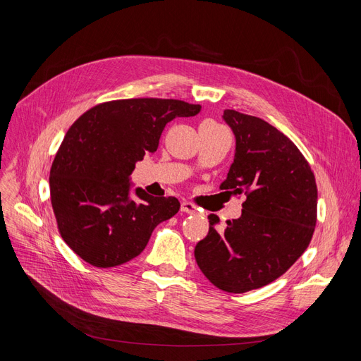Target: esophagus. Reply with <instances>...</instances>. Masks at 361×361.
<instances>
[{"instance_id":"34e87169","label":"esophagus","mask_w":361,"mask_h":361,"mask_svg":"<svg viewBox=\"0 0 361 361\" xmlns=\"http://www.w3.org/2000/svg\"><path fill=\"white\" fill-rule=\"evenodd\" d=\"M180 209H182L183 213H188V214L197 213V207H195V205H194L192 202H190V201H183L182 205H180Z\"/></svg>"}]
</instances>
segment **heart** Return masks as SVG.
Here are the masks:
<instances>
[{"instance_id":"heart-1","label":"heart","mask_w":361,"mask_h":361,"mask_svg":"<svg viewBox=\"0 0 361 361\" xmlns=\"http://www.w3.org/2000/svg\"><path fill=\"white\" fill-rule=\"evenodd\" d=\"M207 122H212V123H216V122H213V120H207Z\"/></svg>"}]
</instances>
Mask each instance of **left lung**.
Instances as JSON below:
<instances>
[{
  "label": "left lung",
  "instance_id": "8db88e82",
  "mask_svg": "<svg viewBox=\"0 0 361 361\" xmlns=\"http://www.w3.org/2000/svg\"><path fill=\"white\" fill-rule=\"evenodd\" d=\"M235 157L220 190L245 194L243 214L195 245L204 276L221 290L243 294L262 288L293 266L312 241L317 220L314 173L288 136L263 118L225 110Z\"/></svg>",
  "mask_w": 361,
  "mask_h": 361
}]
</instances>
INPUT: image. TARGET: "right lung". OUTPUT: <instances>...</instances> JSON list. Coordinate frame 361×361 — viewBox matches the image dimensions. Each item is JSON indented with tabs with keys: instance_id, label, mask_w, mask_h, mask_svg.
<instances>
[{
	"instance_id": "obj_1",
	"label": "right lung",
	"mask_w": 361,
	"mask_h": 361,
	"mask_svg": "<svg viewBox=\"0 0 361 361\" xmlns=\"http://www.w3.org/2000/svg\"><path fill=\"white\" fill-rule=\"evenodd\" d=\"M179 99L130 98L102 102L67 130L49 171V194L64 243L95 267L123 264L147 247L159 223L173 217L175 197H130V173L156 152L164 126L198 114Z\"/></svg>"
}]
</instances>
